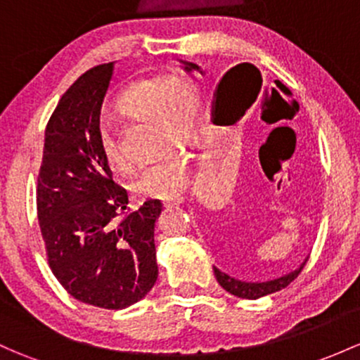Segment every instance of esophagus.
Returning <instances> with one entry per match:
<instances>
[{
  "instance_id": "34e87169",
  "label": "esophagus",
  "mask_w": 360,
  "mask_h": 360,
  "mask_svg": "<svg viewBox=\"0 0 360 360\" xmlns=\"http://www.w3.org/2000/svg\"><path fill=\"white\" fill-rule=\"evenodd\" d=\"M184 202L183 196H172V198H167L164 200V205L165 207H170V205H181V203Z\"/></svg>"
}]
</instances>
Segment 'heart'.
<instances>
[{"mask_svg":"<svg viewBox=\"0 0 360 360\" xmlns=\"http://www.w3.org/2000/svg\"><path fill=\"white\" fill-rule=\"evenodd\" d=\"M119 110L139 120H153L160 146L191 145L198 136L200 93L195 82L183 75L141 79L124 91ZM100 151L108 167L126 172L131 167L110 129L100 131ZM190 162L181 151L165 150L143 165L132 179V191L143 198H172L186 188Z\"/></svg>","mask_w":360,"mask_h":360,"instance_id":"1","label":"heart"}]
</instances>
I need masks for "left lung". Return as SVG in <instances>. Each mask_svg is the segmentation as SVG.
Wrapping results in <instances>:
<instances>
[{"instance_id":"1","label":"left lung","mask_w":360,"mask_h":360,"mask_svg":"<svg viewBox=\"0 0 360 360\" xmlns=\"http://www.w3.org/2000/svg\"><path fill=\"white\" fill-rule=\"evenodd\" d=\"M183 63H184V70L186 72H191V70L202 72V69H200L196 63H191V62H183ZM243 69H250V67L248 65H241V67L238 65V67H234V69H231L226 75L233 74V72H238V79H240V70H241V75H243V72H245ZM219 88H221V84H219ZM219 103H221V94H219V89H217V96H215V113H217V110H219ZM305 262H307V260H305ZM305 262L302 264L297 271L290 272V274L283 276V278L272 279V281H262V283L240 281V279L231 278V276L226 274V272H221L217 267H214V274H215V278H217L219 285H221L226 291H229L231 295H234V297H240V298H248V300H257V298L266 297V295L276 293V291L286 288L291 281H295V279L298 278V274H300L302 269H304Z\"/></svg>"}]
</instances>
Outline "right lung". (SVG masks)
Segmentation results:
<instances>
[{"instance_id":"obj_1","label":"right lung","mask_w":360,"mask_h":360,"mask_svg":"<svg viewBox=\"0 0 360 360\" xmlns=\"http://www.w3.org/2000/svg\"><path fill=\"white\" fill-rule=\"evenodd\" d=\"M113 63L89 69L67 89L44 132L37 219L48 264L75 300L119 310L141 300L158 278V200L136 212L100 151V113Z\"/></svg>"}]
</instances>
